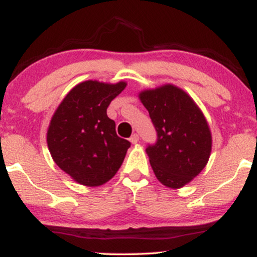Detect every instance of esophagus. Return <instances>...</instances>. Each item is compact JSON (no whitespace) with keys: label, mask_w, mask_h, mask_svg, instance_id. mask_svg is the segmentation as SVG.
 <instances>
[{"label":"esophagus","mask_w":257,"mask_h":257,"mask_svg":"<svg viewBox=\"0 0 257 257\" xmlns=\"http://www.w3.org/2000/svg\"><path fill=\"white\" fill-rule=\"evenodd\" d=\"M129 140H131L132 144H138V141H139V135H138V134H133L132 137H131V139H129Z\"/></svg>","instance_id":"34e87169"}]
</instances>
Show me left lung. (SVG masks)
<instances>
[{"label":"left lung","mask_w":257,"mask_h":257,"mask_svg":"<svg viewBox=\"0 0 257 257\" xmlns=\"http://www.w3.org/2000/svg\"><path fill=\"white\" fill-rule=\"evenodd\" d=\"M139 96L157 133L156 143L146 146L153 173L168 187H182L208 163V123L193 100L175 85L145 90Z\"/></svg>","instance_id":"obj_1"}]
</instances>
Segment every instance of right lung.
<instances>
[{
	"label": "right lung",
	"mask_w": 257,
	"mask_h": 257,
	"mask_svg": "<svg viewBox=\"0 0 257 257\" xmlns=\"http://www.w3.org/2000/svg\"><path fill=\"white\" fill-rule=\"evenodd\" d=\"M85 81L65 96L47 133V143L57 166L84 186H100L114 176L131 143L119 138L106 110L125 88Z\"/></svg>",
	"instance_id": "right-lung-1"
}]
</instances>
